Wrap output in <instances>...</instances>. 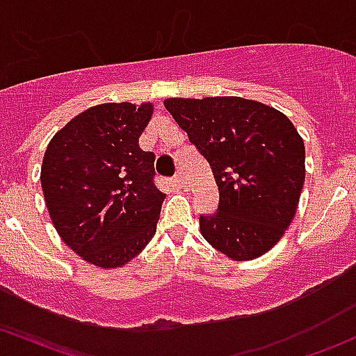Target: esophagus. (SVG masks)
<instances>
[{
    "label": "esophagus",
    "instance_id": "34e87169",
    "mask_svg": "<svg viewBox=\"0 0 356 356\" xmlns=\"http://www.w3.org/2000/svg\"><path fill=\"white\" fill-rule=\"evenodd\" d=\"M174 181L177 182V186H179V188H184V186H186V177H184V172H182V170H177V172H175V175H174Z\"/></svg>",
    "mask_w": 356,
    "mask_h": 356
}]
</instances>
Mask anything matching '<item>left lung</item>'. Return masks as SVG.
Instances as JSON below:
<instances>
[{
  "instance_id": "left-lung-1",
  "label": "left lung",
  "mask_w": 356,
  "mask_h": 356,
  "mask_svg": "<svg viewBox=\"0 0 356 356\" xmlns=\"http://www.w3.org/2000/svg\"><path fill=\"white\" fill-rule=\"evenodd\" d=\"M210 163L218 207L200 215L203 238L238 261L267 253L289 227L305 182V145L284 113L238 98L165 99Z\"/></svg>"
}]
</instances>
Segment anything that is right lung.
I'll return each instance as SVG.
<instances>
[{"label":"right lung","instance_id":"1","mask_svg":"<svg viewBox=\"0 0 356 356\" xmlns=\"http://www.w3.org/2000/svg\"><path fill=\"white\" fill-rule=\"evenodd\" d=\"M152 103H103L55 134L46 148L41 186L63 243L89 264L122 267L156 232L165 195L155 186V153L139 138Z\"/></svg>","mask_w":356,"mask_h":356}]
</instances>
